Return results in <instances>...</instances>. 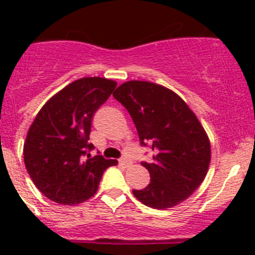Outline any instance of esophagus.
Instances as JSON below:
<instances>
[{"label": "esophagus", "mask_w": 255, "mask_h": 255, "mask_svg": "<svg viewBox=\"0 0 255 255\" xmlns=\"http://www.w3.org/2000/svg\"><path fill=\"white\" fill-rule=\"evenodd\" d=\"M119 163H120L121 166H124V167H128V166L130 164V162H129V159L121 158V159H119Z\"/></svg>", "instance_id": "1"}]
</instances>
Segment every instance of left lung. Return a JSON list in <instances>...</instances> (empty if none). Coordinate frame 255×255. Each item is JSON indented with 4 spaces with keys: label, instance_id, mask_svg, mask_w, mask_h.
<instances>
[{
    "label": "left lung",
    "instance_id": "obj_1",
    "mask_svg": "<svg viewBox=\"0 0 255 255\" xmlns=\"http://www.w3.org/2000/svg\"><path fill=\"white\" fill-rule=\"evenodd\" d=\"M131 116L141 145L150 144L153 162H141L150 182L132 194L155 209L172 208L203 182L211 162V143L198 117L181 97L162 85L130 80L115 91Z\"/></svg>",
    "mask_w": 255,
    "mask_h": 255
}]
</instances>
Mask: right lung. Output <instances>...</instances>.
<instances>
[{"instance_id":"1","label":"right lung","mask_w":255,"mask_h":255,"mask_svg":"<svg viewBox=\"0 0 255 255\" xmlns=\"http://www.w3.org/2000/svg\"><path fill=\"white\" fill-rule=\"evenodd\" d=\"M117 83L82 78L61 89L40 108L24 143V163L34 185L48 199L73 206L93 197L106 168L116 159L91 157L94 112L108 100Z\"/></svg>"}]
</instances>
